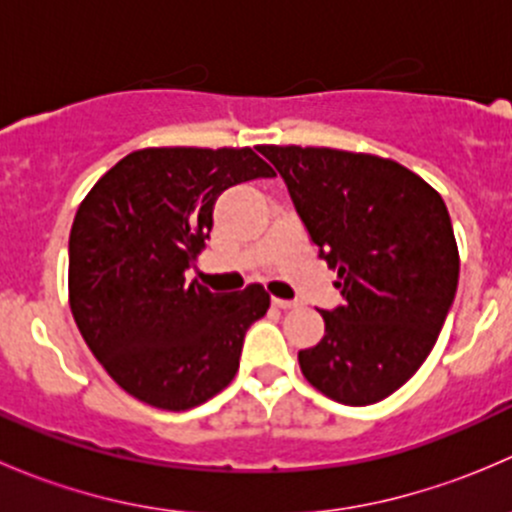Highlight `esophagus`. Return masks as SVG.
<instances>
[{"label":"esophagus","mask_w":512,"mask_h":512,"mask_svg":"<svg viewBox=\"0 0 512 512\" xmlns=\"http://www.w3.org/2000/svg\"><path fill=\"white\" fill-rule=\"evenodd\" d=\"M272 304H275L277 309H292V307H297V302H294V299H282V297H272Z\"/></svg>","instance_id":"1"}]
</instances>
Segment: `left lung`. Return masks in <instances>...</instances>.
<instances>
[{
  "instance_id": "8db88e82",
  "label": "left lung",
  "mask_w": 512,
  "mask_h": 512,
  "mask_svg": "<svg viewBox=\"0 0 512 512\" xmlns=\"http://www.w3.org/2000/svg\"><path fill=\"white\" fill-rule=\"evenodd\" d=\"M285 178L344 302L324 337L299 352L304 379L329 399L369 406L416 374L458 287V245L441 195L401 163L337 148L260 146Z\"/></svg>"
}]
</instances>
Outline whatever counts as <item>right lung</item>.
I'll return each mask as SVG.
<instances>
[{"label":"right lung","instance_id":"obj_1","mask_svg":"<svg viewBox=\"0 0 512 512\" xmlns=\"http://www.w3.org/2000/svg\"><path fill=\"white\" fill-rule=\"evenodd\" d=\"M275 170L252 148H143L118 160L76 210L69 304L81 337L133 399L200 406L237 374L245 332L270 294L210 292L185 272L223 190Z\"/></svg>","mask_w":512,"mask_h":512}]
</instances>
